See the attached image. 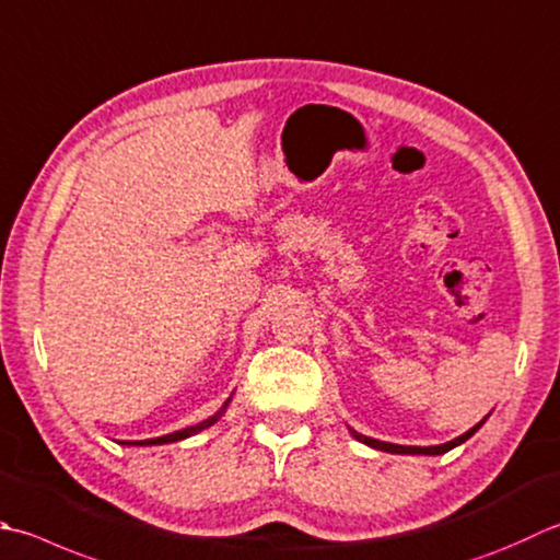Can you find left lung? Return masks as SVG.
Listing matches in <instances>:
<instances>
[{
  "mask_svg": "<svg viewBox=\"0 0 560 560\" xmlns=\"http://www.w3.org/2000/svg\"><path fill=\"white\" fill-rule=\"evenodd\" d=\"M490 418V415H486L483 420H480L476 427H470L468 432H464L462 436H456V440H452V442H446V444H436V446H402V444H390V442H378V440H371V436H364V434H359V432H354V430H349L352 432V436L354 440H359V442H364L366 446H371V448H378V452H388V454H424V456H440V454H446V452H452L454 446H458V444H464L466 440H470V436H474L480 427H483V422Z\"/></svg>",
  "mask_w": 560,
  "mask_h": 560,
  "instance_id": "obj_1",
  "label": "left lung"
}]
</instances>
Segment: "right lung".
I'll return each mask as SVG.
<instances>
[{"label": "right lung", "instance_id": "obj_1", "mask_svg": "<svg viewBox=\"0 0 560 560\" xmlns=\"http://www.w3.org/2000/svg\"><path fill=\"white\" fill-rule=\"evenodd\" d=\"M228 402H230V398L223 402V408L218 410V412L213 415V418H208V420H203V422H199V424L184 427V430H177V432H172V434H164V436H155V440H140V442H118V444H124V446H158V444H172V442H182V440H186V436H194V434H199V432L208 430V427H211V424H215L218 420H221V415L225 412Z\"/></svg>", "mask_w": 560, "mask_h": 560}]
</instances>
